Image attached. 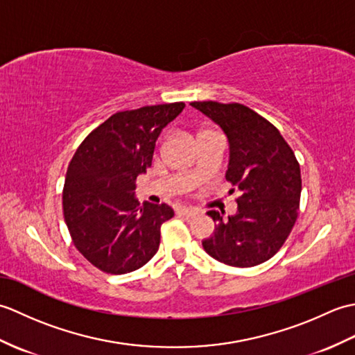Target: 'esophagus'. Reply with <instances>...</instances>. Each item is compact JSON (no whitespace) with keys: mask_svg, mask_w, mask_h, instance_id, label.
<instances>
[{"mask_svg":"<svg viewBox=\"0 0 355 355\" xmlns=\"http://www.w3.org/2000/svg\"><path fill=\"white\" fill-rule=\"evenodd\" d=\"M178 214H182V215H184L187 218H193L195 215L198 214V209H195V207H182V209L178 210Z\"/></svg>","mask_w":355,"mask_h":355,"instance_id":"1","label":"esophagus"}]
</instances>
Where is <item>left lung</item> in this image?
<instances>
[{
  "label": "left lung",
  "instance_id": "1",
  "mask_svg": "<svg viewBox=\"0 0 355 355\" xmlns=\"http://www.w3.org/2000/svg\"><path fill=\"white\" fill-rule=\"evenodd\" d=\"M191 105L224 131L225 180L241 192L236 214L227 220L209 210L216 225L202 247L227 266H258L276 254L296 223L302 191L299 163L276 126L248 107L214 101Z\"/></svg>",
  "mask_w": 355,
  "mask_h": 355
}]
</instances>
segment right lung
<instances>
[{
    "label": "right lung",
    "instance_id": "add662e5",
    "mask_svg": "<svg viewBox=\"0 0 355 355\" xmlns=\"http://www.w3.org/2000/svg\"><path fill=\"white\" fill-rule=\"evenodd\" d=\"M186 105L120 111L82 141L67 169L64 218L78 250L111 275L137 270L157 253L168 205H140L135 178L153 163L155 141Z\"/></svg>",
    "mask_w": 355,
    "mask_h": 355
}]
</instances>
